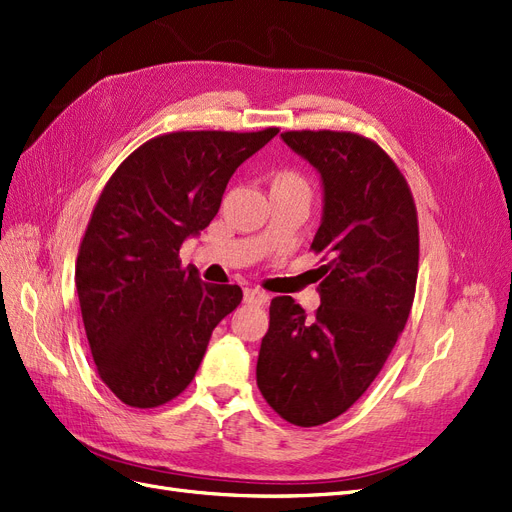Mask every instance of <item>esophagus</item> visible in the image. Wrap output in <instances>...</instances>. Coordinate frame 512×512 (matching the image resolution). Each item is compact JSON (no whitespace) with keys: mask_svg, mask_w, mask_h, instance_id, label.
Wrapping results in <instances>:
<instances>
[{"mask_svg":"<svg viewBox=\"0 0 512 512\" xmlns=\"http://www.w3.org/2000/svg\"><path fill=\"white\" fill-rule=\"evenodd\" d=\"M244 301L246 304H255V306H266L270 301V295L261 289H244Z\"/></svg>","mask_w":512,"mask_h":512,"instance_id":"1","label":"esophagus"}]
</instances>
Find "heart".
Returning <instances> with one entry per match:
<instances>
[{
  "label": "heart",
  "mask_w": 512,
  "mask_h": 512,
  "mask_svg": "<svg viewBox=\"0 0 512 512\" xmlns=\"http://www.w3.org/2000/svg\"><path fill=\"white\" fill-rule=\"evenodd\" d=\"M282 177H295V175H282Z\"/></svg>",
  "instance_id": "obj_1"
}]
</instances>
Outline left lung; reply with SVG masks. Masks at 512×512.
<instances>
[{
  "label": "left lung",
  "mask_w": 512,
  "mask_h": 512,
  "mask_svg": "<svg viewBox=\"0 0 512 512\" xmlns=\"http://www.w3.org/2000/svg\"><path fill=\"white\" fill-rule=\"evenodd\" d=\"M323 185L312 240L325 253L314 316L289 295L270 304L257 386L295 426H320L350 409L382 371L411 312L418 280V213L386 151L352 132L280 135Z\"/></svg>",
  "instance_id": "8db88e82"
}]
</instances>
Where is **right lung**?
<instances>
[{"label": "right lung", "instance_id": "add662e5", "mask_svg": "<svg viewBox=\"0 0 512 512\" xmlns=\"http://www.w3.org/2000/svg\"><path fill=\"white\" fill-rule=\"evenodd\" d=\"M278 135L170 132L120 164L94 206L75 287L94 365L130 407L179 396L208 339L242 301L238 285H208L179 249L217 215L236 168Z\"/></svg>", "mask_w": 512, "mask_h": 512}]
</instances>
